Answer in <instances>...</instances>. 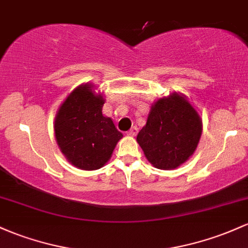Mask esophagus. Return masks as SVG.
Masks as SVG:
<instances>
[{
    "mask_svg": "<svg viewBox=\"0 0 248 248\" xmlns=\"http://www.w3.org/2000/svg\"><path fill=\"white\" fill-rule=\"evenodd\" d=\"M127 134L129 135V137H135V135L138 134V127H132V128H130V130L128 133H127Z\"/></svg>",
    "mask_w": 248,
    "mask_h": 248,
    "instance_id": "34e87169",
    "label": "esophagus"
}]
</instances>
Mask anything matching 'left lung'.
Returning <instances> with one entry per match:
<instances>
[{
  "label": "left lung",
  "mask_w": 248,
  "mask_h": 248,
  "mask_svg": "<svg viewBox=\"0 0 248 248\" xmlns=\"http://www.w3.org/2000/svg\"><path fill=\"white\" fill-rule=\"evenodd\" d=\"M201 133L199 113L184 94L174 92L152 105L137 141L155 168L170 170L194 154Z\"/></svg>",
  "instance_id": "obj_1"
}]
</instances>
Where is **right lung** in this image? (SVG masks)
<instances>
[{
  "mask_svg": "<svg viewBox=\"0 0 248 248\" xmlns=\"http://www.w3.org/2000/svg\"><path fill=\"white\" fill-rule=\"evenodd\" d=\"M105 101L93 83H82L68 95L56 113V142L68 161L78 170L103 167L124 137L113 120L102 114Z\"/></svg>",
  "mask_w": 248,
  "mask_h": 248,
  "instance_id": "1",
  "label": "right lung"
}]
</instances>
